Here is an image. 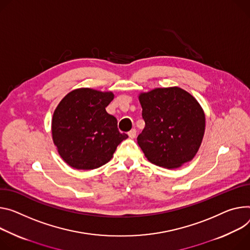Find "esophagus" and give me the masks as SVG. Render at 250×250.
Instances as JSON below:
<instances>
[{
    "label": "esophagus",
    "instance_id": "esophagus-1",
    "mask_svg": "<svg viewBox=\"0 0 250 250\" xmlns=\"http://www.w3.org/2000/svg\"><path fill=\"white\" fill-rule=\"evenodd\" d=\"M128 137L130 138V139H134L135 138V135H137V129L135 128H132V129H130L129 131H128Z\"/></svg>",
    "mask_w": 250,
    "mask_h": 250
}]
</instances>
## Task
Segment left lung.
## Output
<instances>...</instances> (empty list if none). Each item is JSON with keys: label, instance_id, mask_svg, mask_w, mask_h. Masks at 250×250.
<instances>
[{"label": "left lung", "instance_id": "obj_1", "mask_svg": "<svg viewBox=\"0 0 250 250\" xmlns=\"http://www.w3.org/2000/svg\"><path fill=\"white\" fill-rule=\"evenodd\" d=\"M146 126L138 144L151 164L177 168L196 154L206 129L198 102L178 86L157 87L139 96Z\"/></svg>", "mask_w": 250, "mask_h": 250}]
</instances>
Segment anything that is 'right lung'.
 <instances>
[{
  "mask_svg": "<svg viewBox=\"0 0 250 250\" xmlns=\"http://www.w3.org/2000/svg\"><path fill=\"white\" fill-rule=\"evenodd\" d=\"M111 92L82 87L72 90L58 104L52 120L55 146L62 160L77 169H95L110 161L128 135L118 128L117 119L105 107Z\"/></svg>",
  "mask_w": 250,
  "mask_h": 250,
  "instance_id": "1",
  "label": "right lung"
}]
</instances>
